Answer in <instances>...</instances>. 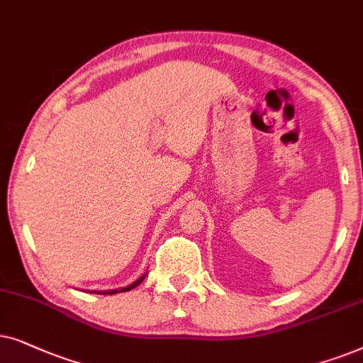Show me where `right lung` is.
I'll return each instance as SVG.
<instances>
[{
  "label": "right lung",
  "instance_id": "add662e5",
  "mask_svg": "<svg viewBox=\"0 0 363 363\" xmlns=\"http://www.w3.org/2000/svg\"><path fill=\"white\" fill-rule=\"evenodd\" d=\"M143 280H144V275H143V277H141V279H138V280H136V282H134V284H131V286H128V287L121 289V291H119V292H128V291H133V289H134V287H138V286H139V284H141V282H143ZM103 294H104V296H106V294H118V291H109V292H103Z\"/></svg>",
  "mask_w": 363,
  "mask_h": 363
}]
</instances>
